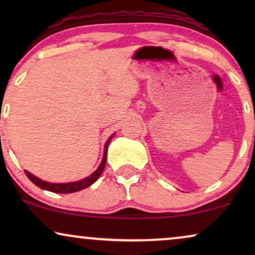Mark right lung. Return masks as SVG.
<instances>
[{
  "mask_svg": "<svg viewBox=\"0 0 255 255\" xmlns=\"http://www.w3.org/2000/svg\"><path fill=\"white\" fill-rule=\"evenodd\" d=\"M111 138H113V137H111ZM111 138L109 139V140L107 141L106 147H104L103 160H102V162H101L100 167L95 170V172H94V173L92 174V175L88 176V177H86V179H83V180L76 181V182H69V183H50V182H46V181H43V180L38 179V177L32 175V174H30L29 172H26V170H24V172H25L26 176L29 177V180L31 181V182L36 184L37 187L41 188V189L52 191V193L68 194V193H75V191L82 190V189H85V188L89 187L90 184H93L94 182H95V181L100 177L101 174H102L104 167H106L108 145H109Z\"/></svg>",
  "mask_w": 255,
  "mask_h": 255,
  "instance_id": "1",
  "label": "right lung"
}]
</instances>
